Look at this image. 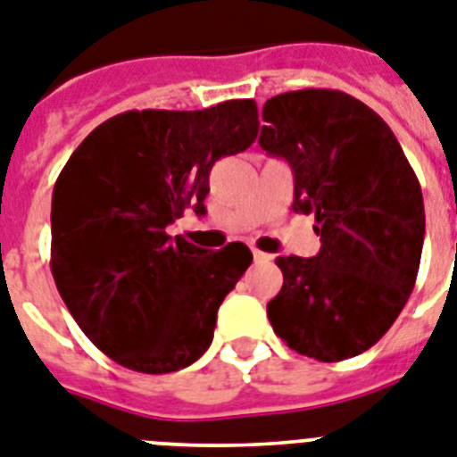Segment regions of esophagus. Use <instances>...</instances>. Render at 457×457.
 I'll return each instance as SVG.
<instances>
[{
    "instance_id": "1",
    "label": "esophagus",
    "mask_w": 457,
    "mask_h": 457,
    "mask_svg": "<svg viewBox=\"0 0 457 457\" xmlns=\"http://www.w3.org/2000/svg\"><path fill=\"white\" fill-rule=\"evenodd\" d=\"M253 260H255V262H270L271 255H267V253L262 251H253Z\"/></svg>"
}]
</instances>
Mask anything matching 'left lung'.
<instances>
[{
  "label": "left lung",
  "instance_id": "obj_1",
  "mask_svg": "<svg viewBox=\"0 0 457 457\" xmlns=\"http://www.w3.org/2000/svg\"><path fill=\"white\" fill-rule=\"evenodd\" d=\"M260 145L295 176V213L316 216V258H276L274 332L320 362L360 355L400 316L425 237L420 183L377 111L339 90L267 99Z\"/></svg>",
  "mask_w": 457,
  "mask_h": 457
}]
</instances>
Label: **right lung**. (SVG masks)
I'll use <instances>...</instances> for the list:
<instances>
[{"mask_svg":"<svg viewBox=\"0 0 457 457\" xmlns=\"http://www.w3.org/2000/svg\"><path fill=\"white\" fill-rule=\"evenodd\" d=\"M258 137L253 99L202 111H125L87 134L53 187L51 270L69 313L102 353L144 374L193 365L218 306L253 255L211 253L167 228L204 216L211 167Z\"/></svg>","mask_w":457,"mask_h":457,"instance_id":"1","label":"right lung"}]
</instances>
